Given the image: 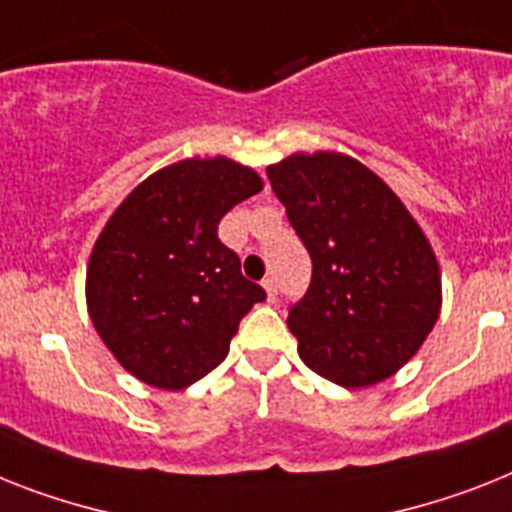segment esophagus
I'll return each instance as SVG.
<instances>
[{
  "label": "esophagus",
  "mask_w": 512,
  "mask_h": 512,
  "mask_svg": "<svg viewBox=\"0 0 512 512\" xmlns=\"http://www.w3.org/2000/svg\"><path fill=\"white\" fill-rule=\"evenodd\" d=\"M261 285H264V290H266V301H269V303L277 301V285H274L272 277H266V280L261 282Z\"/></svg>",
  "instance_id": "obj_1"
}]
</instances>
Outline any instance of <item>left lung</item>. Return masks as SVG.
I'll return each instance as SVG.
<instances>
[{"instance_id":"obj_1","label":"left lung","mask_w":512,"mask_h":512,"mask_svg":"<svg viewBox=\"0 0 512 512\" xmlns=\"http://www.w3.org/2000/svg\"><path fill=\"white\" fill-rule=\"evenodd\" d=\"M266 175L314 264L287 316L298 356L348 390L392 377L442 308V274L424 230L353 156L293 154Z\"/></svg>"}]
</instances>
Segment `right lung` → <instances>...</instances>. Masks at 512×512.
Here are the masks:
<instances>
[{
    "mask_svg": "<svg viewBox=\"0 0 512 512\" xmlns=\"http://www.w3.org/2000/svg\"><path fill=\"white\" fill-rule=\"evenodd\" d=\"M261 188L251 167L193 156L146 177L109 217L88 259V316L135 379L185 390L227 358L266 293L217 227Z\"/></svg>",
    "mask_w": 512,
    "mask_h": 512,
    "instance_id": "1",
    "label": "right lung"
}]
</instances>
